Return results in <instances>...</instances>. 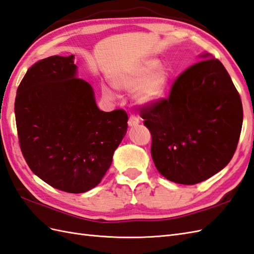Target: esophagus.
Segmentation results:
<instances>
[{"instance_id":"34e87169","label":"esophagus","mask_w":254,"mask_h":254,"mask_svg":"<svg viewBox=\"0 0 254 254\" xmlns=\"http://www.w3.org/2000/svg\"><path fill=\"white\" fill-rule=\"evenodd\" d=\"M139 123H140V120L138 119L137 116H134V115H130V116H129L128 125L130 126V127H133V126H137V125H139Z\"/></svg>"}]
</instances>
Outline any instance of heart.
Here are the masks:
<instances>
[{
    "instance_id": "b5f03b06",
    "label": "heart",
    "mask_w": 254,
    "mask_h": 254,
    "mask_svg": "<svg viewBox=\"0 0 254 254\" xmlns=\"http://www.w3.org/2000/svg\"><path fill=\"white\" fill-rule=\"evenodd\" d=\"M156 59L145 58L116 73L112 83L116 88L123 90L134 89V99L140 103H147L155 100L163 94L167 83V73ZM104 96L111 97L110 89L103 87Z\"/></svg>"
}]
</instances>
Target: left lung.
Listing matches in <instances>:
<instances>
[{
	"instance_id": "left-lung-1",
	"label": "left lung",
	"mask_w": 254,
	"mask_h": 254,
	"mask_svg": "<svg viewBox=\"0 0 254 254\" xmlns=\"http://www.w3.org/2000/svg\"><path fill=\"white\" fill-rule=\"evenodd\" d=\"M172 83L167 98L140 108L151 154L167 180L196 184L231 162L243 126V103L221 61L203 55Z\"/></svg>"
}]
</instances>
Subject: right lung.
I'll return each mask as SVG.
<instances>
[{"label": "right lung", "instance_id": "right-lung-1", "mask_svg": "<svg viewBox=\"0 0 254 254\" xmlns=\"http://www.w3.org/2000/svg\"><path fill=\"white\" fill-rule=\"evenodd\" d=\"M74 56H52L27 71L17 89L20 150L34 175L66 193L100 183L127 130L128 115L99 110L94 90L75 76Z\"/></svg>", "mask_w": 254, "mask_h": 254}]
</instances>
